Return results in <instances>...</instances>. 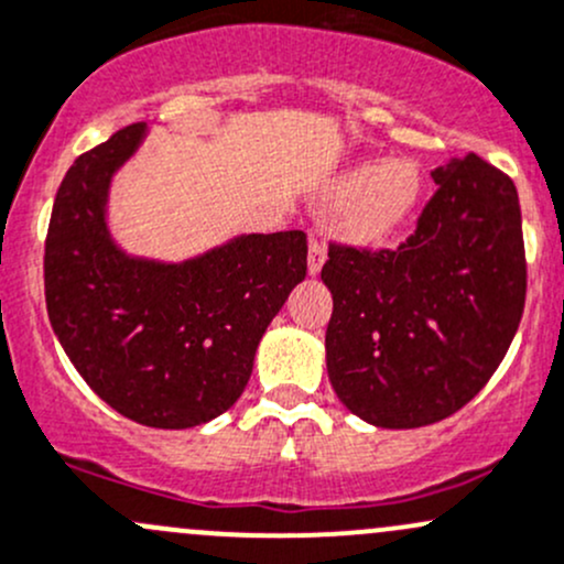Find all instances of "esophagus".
Listing matches in <instances>:
<instances>
[{"label":"esophagus","instance_id":"34e87169","mask_svg":"<svg viewBox=\"0 0 564 564\" xmlns=\"http://www.w3.org/2000/svg\"><path fill=\"white\" fill-rule=\"evenodd\" d=\"M324 262H327V246H324L322 237H311V248H307V272L318 275Z\"/></svg>","mask_w":564,"mask_h":564}]
</instances>
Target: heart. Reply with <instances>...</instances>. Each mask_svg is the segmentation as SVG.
I'll use <instances>...</instances> for the list:
<instances>
[{"label": "heart", "mask_w": 564, "mask_h": 564, "mask_svg": "<svg viewBox=\"0 0 564 564\" xmlns=\"http://www.w3.org/2000/svg\"><path fill=\"white\" fill-rule=\"evenodd\" d=\"M337 192L351 197L343 213L346 232L361 240H378L411 216L422 194V177L411 162H367L343 177Z\"/></svg>", "instance_id": "heart-1"}]
</instances>
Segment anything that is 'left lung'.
I'll use <instances>...</instances> for the list:
<instances>
[{
	"label": "left lung",
	"mask_w": 564,
	"mask_h": 564,
	"mask_svg": "<svg viewBox=\"0 0 564 564\" xmlns=\"http://www.w3.org/2000/svg\"><path fill=\"white\" fill-rule=\"evenodd\" d=\"M437 192L397 248L329 242L327 370L343 405L387 430L435 424L486 387L527 297L513 181L476 153L432 170Z\"/></svg>",
	"instance_id": "1"
}]
</instances>
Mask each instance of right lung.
<instances>
[{"instance_id": "right-lung-1", "label": "right lung", "mask_w": 564, "mask_h": 564, "mask_svg": "<svg viewBox=\"0 0 564 564\" xmlns=\"http://www.w3.org/2000/svg\"><path fill=\"white\" fill-rule=\"evenodd\" d=\"M142 132V121L118 129L64 175L45 237V305L75 370L112 411L186 430L242 394L267 324L305 278L307 235H246L183 264L127 257L105 199Z\"/></svg>"}]
</instances>
